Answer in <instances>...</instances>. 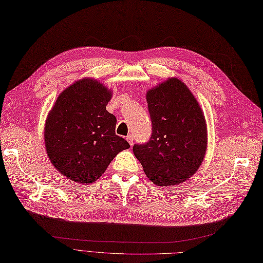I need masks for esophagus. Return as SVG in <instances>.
I'll use <instances>...</instances> for the list:
<instances>
[{"label":"esophagus","mask_w":263,"mask_h":263,"mask_svg":"<svg viewBox=\"0 0 263 263\" xmlns=\"http://www.w3.org/2000/svg\"><path fill=\"white\" fill-rule=\"evenodd\" d=\"M126 140L128 141V143H129L130 145H133V144H134V138H133V136H132V135H128V136L126 137Z\"/></svg>","instance_id":"1"}]
</instances>
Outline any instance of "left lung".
Here are the masks:
<instances>
[{
    "mask_svg": "<svg viewBox=\"0 0 263 263\" xmlns=\"http://www.w3.org/2000/svg\"><path fill=\"white\" fill-rule=\"evenodd\" d=\"M153 133L148 142L135 144L136 158L157 186L168 187L190 178L207 149L206 120L183 82L171 77L146 93Z\"/></svg>",
    "mask_w": 263,
    "mask_h": 263,
    "instance_id": "left-lung-1",
    "label": "left lung"
}]
</instances>
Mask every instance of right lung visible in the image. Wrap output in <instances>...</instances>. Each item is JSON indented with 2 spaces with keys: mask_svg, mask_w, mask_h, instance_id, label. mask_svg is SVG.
<instances>
[{
  "mask_svg": "<svg viewBox=\"0 0 263 263\" xmlns=\"http://www.w3.org/2000/svg\"><path fill=\"white\" fill-rule=\"evenodd\" d=\"M111 91L93 79H83L57 98L44 126L46 154L68 179L92 183L128 142L116 135L117 119L106 110Z\"/></svg>",
  "mask_w": 263,
  "mask_h": 263,
  "instance_id": "right-lung-1",
  "label": "right lung"
}]
</instances>
